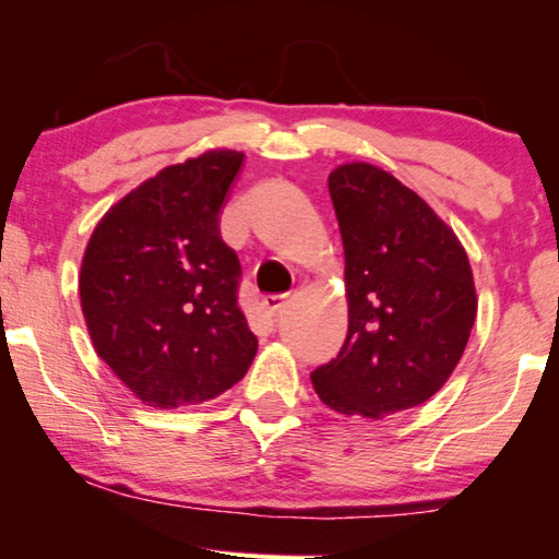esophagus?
<instances>
[{"label": "esophagus", "mask_w": 559, "mask_h": 559, "mask_svg": "<svg viewBox=\"0 0 559 559\" xmlns=\"http://www.w3.org/2000/svg\"><path fill=\"white\" fill-rule=\"evenodd\" d=\"M287 301H289V295H267L262 299V309L270 317H274L277 312H282V307H287Z\"/></svg>", "instance_id": "1"}]
</instances>
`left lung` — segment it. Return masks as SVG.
Instances as JSON below:
<instances>
[{"label": "left lung", "instance_id": "1", "mask_svg": "<svg viewBox=\"0 0 559 559\" xmlns=\"http://www.w3.org/2000/svg\"><path fill=\"white\" fill-rule=\"evenodd\" d=\"M344 242L349 329L312 373L336 414L383 418L433 396L478 314L468 254L424 198L371 163L329 173Z\"/></svg>", "mask_w": 559, "mask_h": 559}]
</instances>
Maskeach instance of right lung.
I'll return each mask as SVG.
<instances>
[{
    "instance_id": "add662e5",
    "label": "right lung",
    "mask_w": 559,
    "mask_h": 559,
    "mask_svg": "<svg viewBox=\"0 0 559 559\" xmlns=\"http://www.w3.org/2000/svg\"><path fill=\"white\" fill-rule=\"evenodd\" d=\"M245 153L215 148L163 168L98 219L79 274L96 354L143 404H203L258 354L237 307L240 260L219 210Z\"/></svg>"
}]
</instances>
